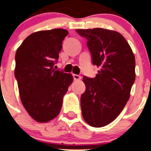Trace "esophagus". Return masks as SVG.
Instances as JSON below:
<instances>
[{"mask_svg": "<svg viewBox=\"0 0 151 151\" xmlns=\"http://www.w3.org/2000/svg\"><path fill=\"white\" fill-rule=\"evenodd\" d=\"M73 79L75 80V81H80V80L81 79V77L80 75H78V74H73Z\"/></svg>", "mask_w": 151, "mask_h": 151, "instance_id": "esophagus-1", "label": "esophagus"}]
</instances>
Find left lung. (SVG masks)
Returning <instances> with one entry per match:
<instances>
[{"label": "left lung", "mask_w": 151, "mask_h": 151, "mask_svg": "<svg viewBox=\"0 0 151 151\" xmlns=\"http://www.w3.org/2000/svg\"><path fill=\"white\" fill-rule=\"evenodd\" d=\"M76 31L88 40L92 63L100 67L95 78H83L86 89L81 97L82 116L91 127H103L118 117L130 97L135 56L118 32L101 28Z\"/></svg>", "instance_id": "obj_1"}]
</instances>
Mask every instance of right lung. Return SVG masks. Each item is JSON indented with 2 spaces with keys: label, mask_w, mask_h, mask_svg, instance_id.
Here are the masks:
<instances>
[{
  "label": "right lung",
  "mask_w": 151,
  "mask_h": 151,
  "mask_svg": "<svg viewBox=\"0 0 151 151\" xmlns=\"http://www.w3.org/2000/svg\"><path fill=\"white\" fill-rule=\"evenodd\" d=\"M67 35L63 29L35 32L16 51L14 75L21 101L38 122H50L58 116L63 96L73 82L71 73L53 69Z\"/></svg>",
  "instance_id": "1"
}]
</instances>
